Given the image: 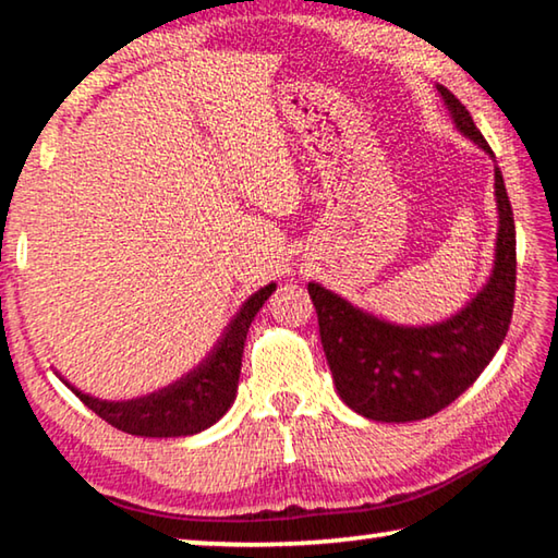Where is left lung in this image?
Wrapping results in <instances>:
<instances>
[{
  "label": "left lung",
  "instance_id": "obj_1",
  "mask_svg": "<svg viewBox=\"0 0 558 558\" xmlns=\"http://www.w3.org/2000/svg\"><path fill=\"white\" fill-rule=\"evenodd\" d=\"M438 93L462 135L495 157L465 106L446 86H438ZM495 196L499 229L493 276L468 307L446 323L391 325L317 282L307 286L337 393L364 418L381 423L428 418L456 401L493 362L512 323L517 282L514 216L499 167H495Z\"/></svg>",
  "mask_w": 558,
  "mask_h": 558
}]
</instances>
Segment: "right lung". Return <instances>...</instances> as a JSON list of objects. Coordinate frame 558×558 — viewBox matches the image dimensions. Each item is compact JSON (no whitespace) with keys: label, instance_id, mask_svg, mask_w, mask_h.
<instances>
[{"label":"right lung","instance_id":"right-lung-1","mask_svg":"<svg viewBox=\"0 0 558 558\" xmlns=\"http://www.w3.org/2000/svg\"><path fill=\"white\" fill-rule=\"evenodd\" d=\"M272 290H276V282L253 292L235 313L231 325L226 327L209 356L165 389L130 401H100L69 384L71 391L112 428L130 433V436L179 438L202 433L231 409L235 389H239L245 335Z\"/></svg>","mask_w":558,"mask_h":558}]
</instances>
